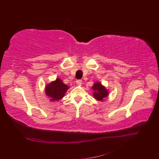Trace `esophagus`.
Wrapping results in <instances>:
<instances>
[{"label": "esophagus", "instance_id": "34e87169", "mask_svg": "<svg viewBox=\"0 0 159 159\" xmlns=\"http://www.w3.org/2000/svg\"><path fill=\"white\" fill-rule=\"evenodd\" d=\"M76 84H78V85H81V84H82V80H78L76 81Z\"/></svg>", "mask_w": 159, "mask_h": 159}]
</instances>
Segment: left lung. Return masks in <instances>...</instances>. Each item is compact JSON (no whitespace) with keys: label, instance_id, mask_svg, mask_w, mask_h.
Segmentation results:
<instances>
[{"label":"left lung","instance_id":"8db88e82","mask_svg":"<svg viewBox=\"0 0 159 159\" xmlns=\"http://www.w3.org/2000/svg\"><path fill=\"white\" fill-rule=\"evenodd\" d=\"M91 89L93 90V95L95 99L100 102H103L104 99L109 95V91L106 88L103 86L99 81L95 82L91 87Z\"/></svg>","mask_w":159,"mask_h":159}]
</instances>
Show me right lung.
<instances>
[{
  "label": "right lung",
  "mask_w": 159,
  "mask_h": 159,
  "mask_svg": "<svg viewBox=\"0 0 159 159\" xmlns=\"http://www.w3.org/2000/svg\"><path fill=\"white\" fill-rule=\"evenodd\" d=\"M69 85L63 83L61 80L56 78L55 81L47 84L45 87V93L50 98V102H57L64 97Z\"/></svg>",
  "instance_id": "1"
}]
</instances>
